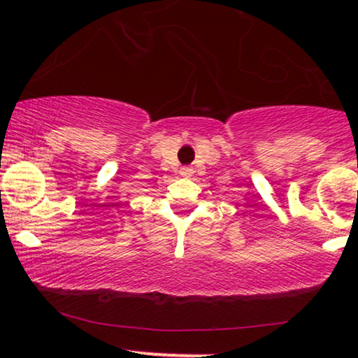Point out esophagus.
I'll use <instances>...</instances> for the list:
<instances>
[{"instance_id":"34e87169","label":"esophagus","mask_w":358,"mask_h":358,"mask_svg":"<svg viewBox=\"0 0 358 358\" xmlns=\"http://www.w3.org/2000/svg\"><path fill=\"white\" fill-rule=\"evenodd\" d=\"M180 173H182V176H192V173H193V170L190 166H183L182 170H180Z\"/></svg>"}]
</instances>
